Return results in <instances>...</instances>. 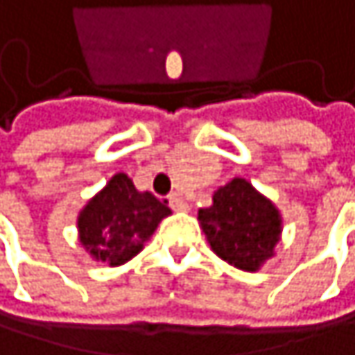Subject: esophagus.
Masks as SVG:
<instances>
[{"label": "esophagus", "instance_id": "34e87169", "mask_svg": "<svg viewBox=\"0 0 355 355\" xmlns=\"http://www.w3.org/2000/svg\"><path fill=\"white\" fill-rule=\"evenodd\" d=\"M168 205H171L175 211H187V209H189V203H187L180 195H171V197H168Z\"/></svg>", "mask_w": 355, "mask_h": 355}]
</instances>
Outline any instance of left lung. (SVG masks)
Here are the masks:
<instances>
[{"label": "left lung", "mask_w": 355, "mask_h": 355, "mask_svg": "<svg viewBox=\"0 0 355 355\" xmlns=\"http://www.w3.org/2000/svg\"><path fill=\"white\" fill-rule=\"evenodd\" d=\"M199 224L211 250L226 263L257 271L273 257L282 234L279 209L245 178H232L199 209Z\"/></svg>", "instance_id": "1"}]
</instances>
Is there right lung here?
<instances>
[{
    "instance_id": "right-lung-1",
    "label": "right lung",
    "mask_w": 355,
    "mask_h": 355,
    "mask_svg": "<svg viewBox=\"0 0 355 355\" xmlns=\"http://www.w3.org/2000/svg\"><path fill=\"white\" fill-rule=\"evenodd\" d=\"M166 203L150 191H137L131 178L119 173L80 211V243L92 259L110 267L123 265L144 248L158 224L171 216Z\"/></svg>"
}]
</instances>
